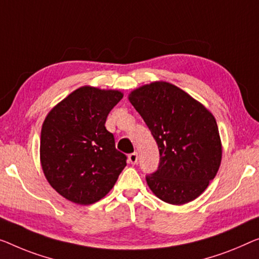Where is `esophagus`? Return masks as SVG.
<instances>
[{"label": "esophagus", "instance_id": "esophagus-1", "mask_svg": "<svg viewBox=\"0 0 259 259\" xmlns=\"http://www.w3.org/2000/svg\"><path fill=\"white\" fill-rule=\"evenodd\" d=\"M128 158H129V161H130L131 164H137V161H138V153L137 152L130 153L129 156H128Z\"/></svg>", "mask_w": 259, "mask_h": 259}]
</instances>
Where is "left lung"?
Here are the masks:
<instances>
[{
	"label": "left lung",
	"instance_id": "1",
	"mask_svg": "<svg viewBox=\"0 0 259 259\" xmlns=\"http://www.w3.org/2000/svg\"><path fill=\"white\" fill-rule=\"evenodd\" d=\"M129 100L159 149L157 169L145 177L149 187L160 200L172 204L198 198L221 163V141L213 115L167 82L138 88Z\"/></svg>",
	"mask_w": 259,
	"mask_h": 259
}]
</instances>
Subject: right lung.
I'll list each match as a JSON object with an SVG mask.
<instances>
[{"instance_id": "1", "label": "right lung", "mask_w": 259, "mask_h": 259, "mask_svg": "<svg viewBox=\"0 0 259 259\" xmlns=\"http://www.w3.org/2000/svg\"><path fill=\"white\" fill-rule=\"evenodd\" d=\"M122 93L81 87L50 111L40 135V161L50 185L72 202L92 204L116 183L126 156L106 129Z\"/></svg>"}]
</instances>
